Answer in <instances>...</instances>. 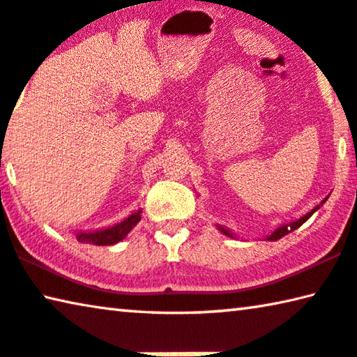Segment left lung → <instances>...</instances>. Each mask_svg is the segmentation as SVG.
<instances>
[{"label":"left lung","mask_w":357,"mask_h":357,"mask_svg":"<svg viewBox=\"0 0 357 357\" xmlns=\"http://www.w3.org/2000/svg\"><path fill=\"white\" fill-rule=\"evenodd\" d=\"M328 197V196H327ZM327 197L324 201L321 202L319 206H316L314 209L312 211H310L308 213H305L303 217H300L298 220H295V222H290V223H286V225H282V227H278L276 229H274V231L270 234V236H266V241H278V239H281L282 236H286V234H289L290 231H294V229H297L298 227H301V225H303L306 220H308V218L312 215V213H314L317 209H319V207L324 204V202L327 201ZM217 228L220 229V231L225 234V236H228V238H234V234L229 231V229H227L225 227H222V225H217Z\"/></svg>","instance_id":"left-lung-1"}]
</instances>
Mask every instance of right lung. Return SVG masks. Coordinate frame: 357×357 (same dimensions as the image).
<instances>
[{
    "instance_id": "1",
    "label": "right lung",
    "mask_w": 357,
    "mask_h": 357,
    "mask_svg": "<svg viewBox=\"0 0 357 357\" xmlns=\"http://www.w3.org/2000/svg\"><path fill=\"white\" fill-rule=\"evenodd\" d=\"M140 213L142 211L130 213V215L128 218H124L123 222L113 225V227H108L105 229H97V231L91 233H78L76 234V239L81 241V243H91L96 245L116 244L119 241H123L126 236H128V233H130V229L140 222Z\"/></svg>"
}]
</instances>
